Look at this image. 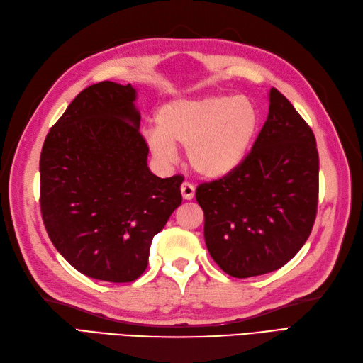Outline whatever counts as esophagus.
<instances>
[{
    "label": "esophagus",
    "mask_w": 363,
    "mask_h": 363,
    "mask_svg": "<svg viewBox=\"0 0 363 363\" xmlns=\"http://www.w3.org/2000/svg\"><path fill=\"white\" fill-rule=\"evenodd\" d=\"M180 189H182V195H183L184 200H192L194 199L195 186L192 183H189V182L182 183V188Z\"/></svg>",
    "instance_id": "1"
}]
</instances>
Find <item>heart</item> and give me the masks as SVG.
I'll return each instance as SVG.
<instances>
[{
  "label": "heart",
  "mask_w": 363,
  "mask_h": 363,
  "mask_svg": "<svg viewBox=\"0 0 363 363\" xmlns=\"http://www.w3.org/2000/svg\"><path fill=\"white\" fill-rule=\"evenodd\" d=\"M157 130L147 144L157 160L175 159L174 144L184 145L189 167L206 179H223L244 162L259 128L257 107L245 96L182 98L163 104Z\"/></svg>",
  "instance_id": "heart-1"
}]
</instances>
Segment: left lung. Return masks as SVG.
I'll list each match as a JSON object with an SVG mask.
<instances>
[{
  "mask_svg": "<svg viewBox=\"0 0 363 363\" xmlns=\"http://www.w3.org/2000/svg\"><path fill=\"white\" fill-rule=\"evenodd\" d=\"M318 175L312 128L272 87L268 118L244 162L225 177L199 184L195 192L216 265L236 279L286 265L312 232Z\"/></svg>",
  "mask_w": 363,
  "mask_h": 363,
  "instance_id": "1",
  "label": "left lung"
}]
</instances>
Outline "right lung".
I'll return each mask as SVG.
<instances>
[{
	"instance_id": "right-lung-1",
	"label": "right lung",
	"mask_w": 363,
	"mask_h": 363,
	"mask_svg": "<svg viewBox=\"0 0 363 363\" xmlns=\"http://www.w3.org/2000/svg\"><path fill=\"white\" fill-rule=\"evenodd\" d=\"M131 84L77 95L43 142L40 213L52 245L87 277L128 283L148 265L152 238L182 204L183 175L160 179Z\"/></svg>"
}]
</instances>
